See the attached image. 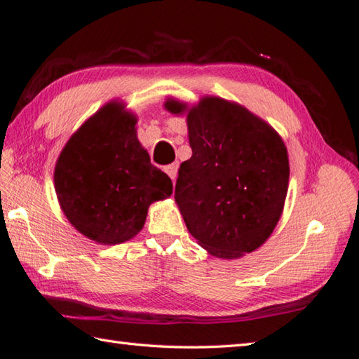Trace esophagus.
<instances>
[{"instance_id":"esophagus-1","label":"esophagus","mask_w":359,"mask_h":359,"mask_svg":"<svg viewBox=\"0 0 359 359\" xmlns=\"http://www.w3.org/2000/svg\"><path fill=\"white\" fill-rule=\"evenodd\" d=\"M165 171H166V174L170 175V177L172 179V182L175 180V177H177V171H179V163H172V165H168L166 168H165Z\"/></svg>"}]
</instances>
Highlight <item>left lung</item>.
<instances>
[{"instance_id": "obj_1", "label": "left lung", "mask_w": 359, "mask_h": 359, "mask_svg": "<svg viewBox=\"0 0 359 359\" xmlns=\"http://www.w3.org/2000/svg\"><path fill=\"white\" fill-rule=\"evenodd\" d=\"M165 109L187 116L193 149L180 165L174 196L188 231L216 258L257 250L283 213L290 158L282 137L219 96H203L191 107L168 97Z\"/></svg>"}]
</instances>
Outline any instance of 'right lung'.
<instances>
[{
  "label": "right lung",
  "mask_w": 359,
  "mask_h": 359,
  "mask_svg": "<svg viewBox=\"0 0 359 359\" xmlns=\"http://www.w3.org/2000/svg\"><path fill=\"white\" fill-rule=\"evenodd\" d=\"M137 115L110 101L63 146L54 188L69 224L102 245L132 240L143 229L152 202L172 194V182L151 163L138 142Z\"/></svg>",
  "instance_id": "1"
}]
</instances>
